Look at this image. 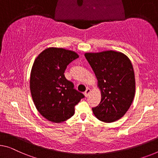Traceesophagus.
I'll return each mask as SVG.
<instances>
[{"mask_svg":"<svg viewBox=\"0 0 158 158\" xmlns=\"http://www.w3.org/2000/svg\"><path fill=\"white\" fill-rule=\"evenodd\" d=\"M91 93V89H86V90L85 91V92H84V96H86V97H87V96H88L89 95V94Z\"/></svg>","mask_w":158,"mask_h":158,"instance_id":"1","label":"esophagus"}]
</instances>
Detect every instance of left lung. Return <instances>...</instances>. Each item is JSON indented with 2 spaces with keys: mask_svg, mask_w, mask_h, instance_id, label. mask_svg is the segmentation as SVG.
Here are the masks:
<instances>
[{
  "mask_svg": "<svg viewBox=\"0 0 158 158\" xmlns=\"http://www.w3.org/2000/svg\"><path fill=\"white\" fill-rule=\"evenodd\" d=\"M86 59L97 79L102 99L93 113L98 120L112 123L123 117L135 92V74L131 60L121 52H86Z\"/></svg>",
  "mask_w": 158,
  "mask_h": 158,
  "instance_id": "obj_1",
  "label": "left lung"
}]
</instances>
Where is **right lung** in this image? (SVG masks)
Segmentation results:
<instances>
[{"label":"right lung","mask_w":158,"mask_h":158,"mask_svg":"<svg viewBox=\"0 0 158 158\" xmlns=\"http://www.w3.org/2000/svg\"><path fill=\"white\" fill-rule=\"evenodd\" d=\"M78 57L74 51L49 48L32 64L30 79L32 100L40 114L53 123L70 118L74 114V106L84 97L64 74L67 65Z\"/></svg>","instance_id":"add662e5"}]
</instances>
